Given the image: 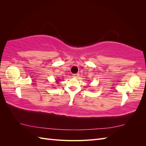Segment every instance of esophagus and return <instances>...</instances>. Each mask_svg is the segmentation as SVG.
Instances as JSON below:
<instances>
[{
    "instance_id": "34e87169",
    "label": "esophagus",
    "mask_w": 146,
    "mask_h": 146,
    "mask_svg": "<svg viewBox=\"0 0 146 146\" xmlns=\"http://www.w3.org/2000/svg\"><path fill=\"white\" fill-rule=\"evenodd\" d=\"M72 76H73V77H74V78H78L79 76V74H74L72 75Z\"/></svg>"
}]
</instances>
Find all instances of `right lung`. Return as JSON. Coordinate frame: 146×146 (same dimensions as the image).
Segmentation results:
<instances>
[{
	"instance_id": "add662e5",
	"label": "right lung",
	"mask_w": 146,
	"mask_h": 146,
	"mask_svg": "<svg viewBox=\"0 0 146 146\" xmlns=\"http://www.w3.org/2000/svg\"><path fill=\"white\" fill-rule=\"evenodd\" d=\"M61 80L60 78H56V83H58V81H60Z\"/></svg>"
}]
</instances>
